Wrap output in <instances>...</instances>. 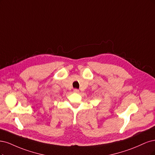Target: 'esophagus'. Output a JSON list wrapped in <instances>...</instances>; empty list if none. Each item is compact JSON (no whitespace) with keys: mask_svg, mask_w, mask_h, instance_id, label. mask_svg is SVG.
Segmentation results:
<instances>
[{"mask_svg":"<svg viewBox=\"0 0 155 155\" xmlns=\"http://www.w3.org/2000/svg\"><path fill=\"white\" fill-rule=\"evenodd\" d=\"M73 91H74V93H78V92H79V90L78 89H74V90H73Z\"/></svg>","mask_w":155,"mask_h":155,"instance_id":"esophagus-1","label":"esophagus"}]
</instances>
